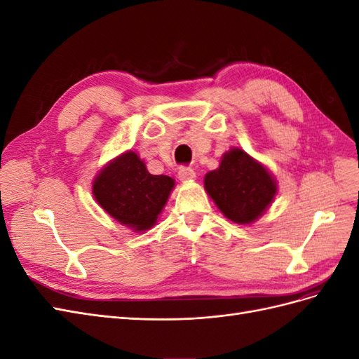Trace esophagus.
<instances>
[{
	"mask_svg": "<svg viewBox=\"0 0 359 359\" xmlns=\"http://www.w3.org/2000/svg\"><path fill=\"white\" fill-rule=\"evenodd\" d=\"M178 177L181 181H193L196 178V172H194L191 168H181L178 170Z\"/></svg>",
	"mask_w": 359,
	"mask_h": 359,
	"instance_id": "obj_1",
	"label": "esophagus"
}]
</instances>
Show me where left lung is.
Wrapping results in <instances>:
<instances>
[{
	"instance_id": "obj_1",
	"label": "left lung",
	"mask_w": 359,
	"mask_h": 359,
	"mask_svg": "<svg viewBox=\"0 0 359 359\" xmlns=\"http://www.w3.org/2000/svg\"><path fill=\"white\" fill-rule=\"evenodd\" d=\"M203 186L223 215L238 224L256 222L277 194L273 173L241 148L224 153L220 166L205 175Z\"/></svg>"
}]
</instances>
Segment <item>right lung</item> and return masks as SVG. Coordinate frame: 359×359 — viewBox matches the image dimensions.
I'll list each match as a JSON object with an SVG mask.
<instances>
[{
  "instance_id": "add662e5",
  "label": "right lung",
  "mask_w": 359,
  "mask_h": 359,
  "mask_svg": "<svg viewBox=\"0 0 359 359\" xmlns=\"http://www.w3.org/2000/svg\"><path fill=\"white\" fill-rule=\"evenodd\" d=\"M173 186L170 177L151 175L135 151H127L99 172L93 194L118 223L144 232L157 223Z\"/></svg>"
}]
</instances>
